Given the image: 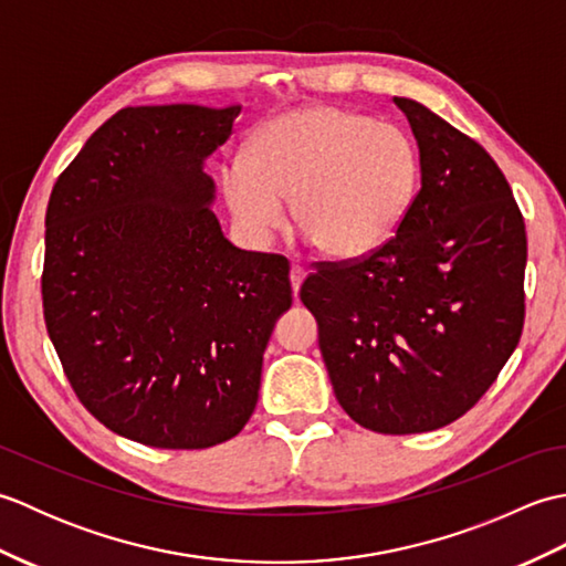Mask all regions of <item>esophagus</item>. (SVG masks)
<instances>
[{"label":"esophagus","instance_id":"1","mask_svg":"<svg viewBox=\"0 0 566 566\" xmlns=\"http://www.w3.org/2000/svg\"><path fill=\"white\" fill-rule=\"evenodd\" d=\"M290 280H292V292H294V296H296L298 290H302V282L306 280V270L298 268V264H294L292 272H290Z\"/></svg>","mask_w":566,"mask_h":566}]
</instances>
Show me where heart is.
<instances>
[{
    "instance_id": "b5f03b06",
    "label": "heart",
    "mask_w": 566,
    "mask_h": 566,
    "mask_svg": "<svg viewBox=\"0 0 566 566\" xmlns=\"http://www.w3.org/2000/svg\"><path fill=\"white\" fill-rule=\"evenodd\" d=\"M418 179V153L401 128L328 104L272 118L245 158L221 170L228 209L250 240L270 243L294 199L296 226L331 260L367 258L387 243Z\"/></svg>"
}]
</instances>
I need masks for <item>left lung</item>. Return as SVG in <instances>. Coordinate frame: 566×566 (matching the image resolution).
Listing matches in <instances>:
<instances>
[{"label":"left lung","instance_id":"left-lung-1","mask_svg":"<svg viewBox=\"0 0 566 566\" xmlns=\"http://www.w3.org/2000/svg\"><path fill=\"white\" fill-rule=\"evenodd\" d=\"M418 143L420 191L399 231L302 284L335 399L355 423L411 436L464 416L496 381L525 318V223L476 140L394 97Z\"/></svg>","mask_w":566,"mask_h":566}]
</instances>
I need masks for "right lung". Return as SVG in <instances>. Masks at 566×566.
<instances>
[{
  "mask_svg": "<svg viewBox=\"0 0 566 566\" xmlns=\"http://www.w3.org/2000/svg\"><path fill=\"white\" fill-rule=\"evenodd\" d=\"M238 114L240 104L126 106L48 201V335L84 408L150 448L238 436L274 323L292 306L290 262L238 250L211 211L203 165Z\"/></svg>",
  "mask_w": 566,
  "mask_h": 566,
  "instance_id": "1",
  "label": "right lung"
}]
</instances>
